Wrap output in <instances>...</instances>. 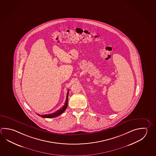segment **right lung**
Masks as SVG:
<instances>
[{"label":"right lung","mask_w":156,"mask_h":156,"mask_svg":"<svg viewBox=\"0 0 156 156\" xmlns=\"http://www.w3.org/2000/svg\"><path fill=\"white\" fill-rule=\"evenodd\" d=\"M68 94H69V90H68L67 94V97H66V100L65 101V105L63 106L62 108L61 109L58 110L57 112H54V113H52L50 114H45V115H39L37 114L38 116H41V118H55L58 116V115H61L62 113L65 112L66 109H67V107L68 106Z\"/></svg>","instance_id":"1"}]
</instances>
